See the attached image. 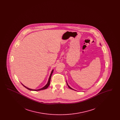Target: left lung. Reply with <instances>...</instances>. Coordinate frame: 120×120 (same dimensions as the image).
<instances>
[{
    "label": "left lung",
    "mask_w": 120,
    "mask_h": 120,
    "mask_svg": "<svg viewBox=\"0 0 120 120\" xmlns=\"http://www.w3.org/2000/svg\"><path fill=\"white\" fill-rule=\"evenodd\" d=\"M67 85H68V86L69 88H70V89H71V90H74V89H73L72 88H71V87H70V86H69L68 85V83H67Z\"/></svg>",
    "instance_id": "left-lung-1"
}]
</instances>
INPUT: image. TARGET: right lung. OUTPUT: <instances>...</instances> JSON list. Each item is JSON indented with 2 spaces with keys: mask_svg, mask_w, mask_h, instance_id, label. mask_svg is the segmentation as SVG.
Here are the masks:
<instances>
[{
  "mask_svg": "<svg viewBox=\"0 0 120 120\" xmlns=\"http://www.w3.org/2000/svg\"><path fill=\"white\" fill-rule=\"evenodd\" d=\"M53 70H52V71L51 72V74H50V76H49V80H48V81L47 84L44 87H43V88H41V89H38V90H33V89H30V88H29L28 87H26V86L23 85V84H22V86H23L24 87H25L27 89H28V90H32V91H39V90H45L46 89H47V88L49 86V85H50V80H51V78L52 75V73H53Z\"/></svg>",
  "mask_w": 120,
  "mask_h": 120,
  "instance_id": "obj_1",
  "label": "right lung"
}]
</instances>
